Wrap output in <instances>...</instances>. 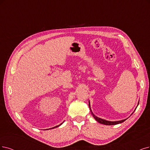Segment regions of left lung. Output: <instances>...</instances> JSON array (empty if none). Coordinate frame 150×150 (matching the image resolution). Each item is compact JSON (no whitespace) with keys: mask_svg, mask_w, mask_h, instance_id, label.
I'll use <instances>...</instances> for the list:
<instances>
[{"mask_svg":"<svg viewBox=\"0 0 150 150\" xmlns=\"http://www.w3.org/2000/svg\"><path fill=\"white\" fill-rule=\"evenodd\" d=\"M138 104H139V101H138ZM138 105H137V106H138ZM89 108H90V109L92 115L93 116V117L95 118V119L98 122L100 123V124H101L107 125H116V124H120V123H122V122H124L125 120H127V119H128V118H127V119H125L121 120H118V121H109V120H105V119H101V118H99V117H97V116H96L95 114H94L93 113L92 110H91V106H90V101H89ZM137 108H135V109L134 110V111H135V110H136ZM134 111L132 112V114L134 112ZM132 114H131V115H132Z\"/></svg>","mask_w":150,"mask_h":150,"instance_id":"8db88e82","label":"left lung"}]
</instances>
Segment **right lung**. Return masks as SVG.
I'll return each mask as SVG.
<instances>
[{
    "label": "right lung",
    "instance_id": "add662e5",
    "mask_svg": "<svg viewBox=\"0 0 150 150\" xmlns=\"http://www.w3.org/2000/svg\"><path fill=\"white\" fill-rule=\"evenodd\" d=\"M63 124V122L62 123V124H60V125H57V126H55V127H52V128H51V129H54V128H56V127H59L60 125H62ZM49 129H46V130H49Z\"/></svg>",
    "mask_w": 150,
    "mask_h": 150
}]
</instances>
